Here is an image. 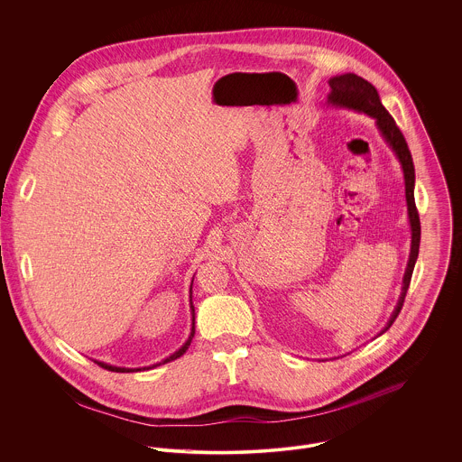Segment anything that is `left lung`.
Masks as SVG:
<instances>
[{
	"label": "left lung",
	"instance_id": "left-lung-1",
	"mask_svg": "<svg viewBox=\"0 0 462 462\" xmlns=\"http://www.w3.org/2000/svg\"><path fill=\"white\" fill-rule=\"evenodd\" d=\"M330 92L328 96V103L330 106L336 108H348L359 114H365L368 117H372L375 121V126L381 133V136L384 138V142L390 145V149L395 152L396 160L402 165V172H403V183H405V202H407V217H409V226H411V253H409V262L407 268L402 279V291L398 297L395 310L388 320V324L384 326L386 332L393 326L402 306H403V299L411 282V275L414 270V263L418 260V251H420V217H418V209L414 204V165H412V158H411V151L407 147V142L403 138L402 132L398 130L393 117L388 114V110L383 106L381 97L377 88L368 83L366 79H363L361 76L354 74V72H346V74H339V76H332L329 79Z\"/></svg>",
	"mask_w": 462,
	"mask_h": 462
}]
</instances>
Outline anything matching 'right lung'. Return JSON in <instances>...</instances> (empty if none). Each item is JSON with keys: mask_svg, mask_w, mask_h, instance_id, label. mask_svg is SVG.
I'll list each match as a JSON object with an SVG mask.
<instances>
[{"mask_svg": "<svg viewBox=\"0 0 462 462\" xmlns=\"http://www.w3.org/2000/svg\"><path fill=\"white\" fill-rule=\"evenodd\" d=\"M192 282H194V279H192ZM190 310H192V329H190V336H189V339L174 352V354H171L169 357H165L162 363H156V365H151V366H143V368H125V366H114V365H108V363H103V361H94V363H97L101 368H105V370H110V372H119V374H128V372H140V370H149V368H156V366H160V365H165V363H169V361H174V359H178V357H181L187 350H189V346H190V343H192V337H194V334H196V310H194V304H192V286H190Z\"/></svg>", "mask_w": 462, "mask_h": 462, "instance_id": "add662e5", "label": "right lung"}]
</instances>
